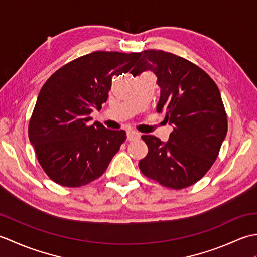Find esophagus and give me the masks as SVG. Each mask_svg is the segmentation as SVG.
<instances>
[{
  "label": "esophagus",
  "instance_id": "34e87169",
  "mask_svg": "<svg viewBox=\"0 0 257 257\" xmlns=\"http://www.w3.org/2000/svg\"><path fill=\"white\" fill-rule=\"evenodd\" d=\"M127 138L129 141L137 140L140 138V134L135 132V130H133V129H129V130H127Z\"/></svg>",
  "mask_w": 257,
  "mask_h": 257
}]
</instances>
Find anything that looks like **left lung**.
<instances>
[{"instance_id":"left-lung-1","label":"left lung","mask_w":257,"mask_h":257,"mask_svg":"<svg viewBox=\"0 0 257 257\" xmlns=\"http://www.w3.org/2000/svg\"><path fill=\"white\" fill-rule=\"evenodd\" d=\"M151 70L160 87L157 111L173 125L167 143L141 136L148 155L140 171L163 187L180 190L198 182L216 160L227 133V117L220 90L203 69L172 53H139L134 76Z\"/></svg>"}]
</instances>
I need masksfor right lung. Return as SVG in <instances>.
Returning <instances> with one entry per match:
<instances>
[{
	"label": "right lung",
	"mask_w": 257,
	"mask_h": 257,
	"mask_svg": "<svg viewBox=\"0 0 257 257\" xmlns=\"http://www.w3.org/2000/svg\"><path fill=\"white\" fill-rule=\"evenodd\" d=\"M138 53L97 51L56 70L38 94L29 124L37 160L54 182L68 188L101 177L127 138L124 130L90 124L107 101L114 75L128 73Z\"/></svg>",
	"instance_id": "obj_1"
}]
</instances>
